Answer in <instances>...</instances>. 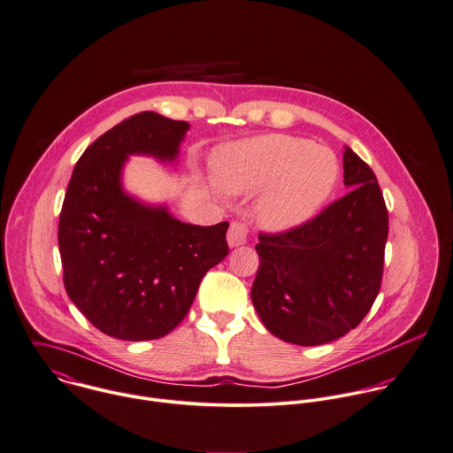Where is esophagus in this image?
<instances>
[{
    "label": "esophagus",
    "instance_id": "obj_1",
    "mask_svg": "<svg viewBox=\"0 0 453 453\" xmlns=\"http://www.w3.org/2000/svg\"><path fill=\"white\" fill-rule=\"evenodd\" d=\"M247 236H249V224L247 222H233L229 231H227V243L229 247H238L247 243Z\"/></svg>",
    "mask_w": 453,
    "mask_h": 453
}]
</instances>
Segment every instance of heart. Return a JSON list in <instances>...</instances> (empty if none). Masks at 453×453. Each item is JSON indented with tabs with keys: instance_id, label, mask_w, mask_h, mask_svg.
Returning <instances> with one entry per match:
<instances>
[{
	"instance_id": "b5f03b06",
	"label": "heart",
	"mask_w": 453,
	"mask_h": 453,
	"mask_svg": "<svg viewBox=\"0 0 453 453\" xmlns=\"http://www.w3.org/2000/svg\"><path fill=\"white\" fill-rule=\"evenodd\" d=\"M215 169L219 183L234 194L271 185L257 204V219L270 231L309 220L339 180V160L330 148L284 134L222 150Z\"/></svg>"
}]
</instances>
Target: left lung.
Wrapping results in <instances>:
<instances>
[{
    "label": "left lung",
    "instance_id": "obj_1",
    "mask_svg": "<svg viewBox=\"0 0 453 453\" xmlns=\"http://www.w3.org/2000/svg\"><path fill=\"white\" fill-rule=\"evenodd\" d=\"M346 196L282 233H259L254 309L275 337L321 346L357 328L383 279L388 210L374 171L344 150Z\"/></svg>",
    "mask_w": 453,
    "mask_h": 453
}]
</instances>
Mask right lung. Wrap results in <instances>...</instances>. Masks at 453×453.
<instances>
[{"label":"right lung","instance_id":"1","mask_svg":"<svg viewBox=\"0 0 453 453\" xmlns=\"http://www.w3.org/2000/svg\"><path fill=\"white\" fill-rule=\"evenodd\" d=\"M187 130V121L144 111L100 135L73 167L58 224L63 284L109 337L167 335L187 316L206 272L229 252V222L185 224L121 188L128 155L174 160Z\"/></svg>","mask_w":453,"mask_h":453}]
</instances>
